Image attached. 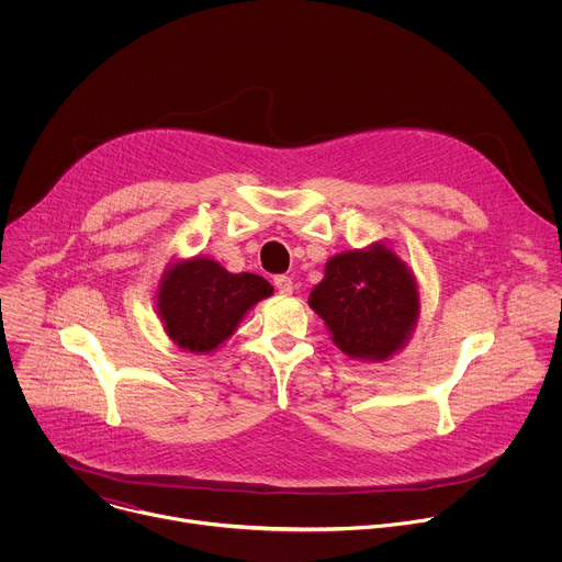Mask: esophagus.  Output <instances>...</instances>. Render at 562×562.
Segmentation results:
<instances>
[{
  "instance_id": "34e87169",
  "label": "esophagus",
  "mask_w": 562,
  "mask_h": 562,
  "mask_svg": "<svg viewBox=\"0 0 562 562\" xmlns=\"http://www.w3.org/2000/svg\"><path fill=\"white\" fill-rule=\"evenodd\" d=\"M273 284H276L278 293H282V295H291L293 293V280L289 276H276Z\"/></svg>"
}]
</instances>
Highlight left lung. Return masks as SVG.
Returning <instances> with one entry per match:
<instances>
[{
    "label": "left lung",
    "instance_id": "8db88e82",
    "mask_svg": "<svg viewBox=\"0 0 562 562\" xmlns=\"http://www.w3.org/2000/svg\"><path fill=\"white\" fill-rule=\"evenodd\" d=\"M308 306L325 319L345 356L384 362L409 342L420 315V291L395 251L373 243L327 260Z\"/></svg>",
    "mask_w": 562,
    "mask_h": 562
}]
</instances>
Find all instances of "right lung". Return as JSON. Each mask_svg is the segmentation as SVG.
<instances>
[{"label":"right lung","instance_id":"1","mask_svg":"<svg viewBox=\"0 0 562 562\" xmlns=\"http://www.w3.org/2000/svg\"><path fill=\"white\" fill-rule=\"evenodd\" d=\"M271 293L273 286L256 273H228L220 262L195 256L167 267L155 304L173 345L191 353H213Z\"/></svg>","mask_w":562,"mask_h":562}]
</instances>
